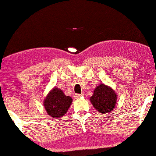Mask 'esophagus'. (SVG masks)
<instances>
[{"instance_id": "obj_1", "label": "esophagus", "mask_w": 156, "mask_h": 156, "mask_svg": "<svg viewBox=\"0 0 156 156\" xmlns=\"http://www.w3.org/2000/svg\"><path fill=\"white\" fill-rule=\"evenodd\" d=\"M82 96H83V95H82V94H76V95H75V96H74V98L76 99H79V98H80L82 97Z\"/></svg>"}]
</instances>
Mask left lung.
<instances>
[{
  "instance_id": "obj_1",
  "label": "left lung",
  "mask_w": 156,
  "mask_h": 156,
  "mask_svg": "<svg viewBox=\"0 0 156 156\" xmlns=\"http://www.w3.org/2000/svg\"><path fill=\"white\" fill-rule=\"evenodd\" d=\"M90 100L99 113L107 114L115 108L117 95L112 88L101 83L95 87L93 95Z\"/></svg>"
}]
</instances>
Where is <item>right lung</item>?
<instances>
[{"mask_svg":"<svg viewBox=\"0 0 156 156\" xmlns=\"http://www.w3.org/2000/svg\"><path fill=\"white\" fill-rule=\"evenodd\" d=\"M72 103V98L66 96L61 89L53 88L44 99V107L49 116L58 119L66 114Z\"/></svg>","mask_w":156,"mask_h":156,"instance_id":"add662e5","label":"right lung"}]
</instances>
